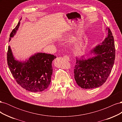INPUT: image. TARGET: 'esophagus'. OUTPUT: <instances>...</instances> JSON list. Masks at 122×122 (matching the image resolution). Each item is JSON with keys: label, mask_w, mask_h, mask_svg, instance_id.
Listing matches in <instances>:
<instances>
[{"label": "esophagus", "mask_w": 122, "mask_h": 122, "mask_svg": "<svg viewBox=\"0 0 122 122\" xmlns=\"http://www.w3.org/2000/svg\"><path fill=\"white\" fill-rule=\"evenodd\" d=\"M64 58L65 59V60H68V61H69V60H70L69 57L68 56H67V55H65V56H64Z\"/></svg>", "instance_id": "obj_1"}]
</instances>
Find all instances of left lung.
I'll use <instances>...</instances> for the list:
<instances>
[{
	"label": "left lung",
	"mask_w": 122,
	"mask_h": 122,
	"mask_svg": "<svg viewBox=\"0 0 122 122\" xmlns=\"http://www.w3.org/2000/svg\"><path fill=\"white\" fill-rule=\"evenodd\" d=\"M108 29V36L101 44L91 51L94 56L84 59L76 57L74 69L77 84L82 88H97L105 83L112 71L115 60L116 49L112 31Z\"/></svg>",
	"instance_id": "left-lung-1"
}]
</instances>
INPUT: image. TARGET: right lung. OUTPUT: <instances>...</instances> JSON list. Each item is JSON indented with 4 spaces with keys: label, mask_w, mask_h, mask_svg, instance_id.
Listing matches in <instances>:
<instances>
[{
    "label": "right lung",
    "mask_w": 122,
    "mask_h": 122,
    "mask_svg": "<svg viewBox=\"0 0 122 122\" xmlns=\"http://www.w3.org/2000/svg\"><path fill=\"white\" fill-rule=\"evenodd\" d=\"M21 20L11 32L9 41L16 34ZM56 57L51 54L37 53L21 62L15 60L10 46L7 53L8 65L14 78L22 87L32 92H42L48 87L53 71L52 62Z\"/></svg>",
    "instance_id": "obj_1"
}]
</instances>
